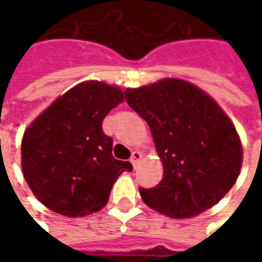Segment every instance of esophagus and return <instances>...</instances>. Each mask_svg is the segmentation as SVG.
I'll return each instance as SVG.
<instances>
[{
  "label": "esophagus",
  "mask_w": 262,
  "mask_h": 262,
  "mask_svg": "<svg viewBox=\"0 0 262 262\" xmlns=\"http://www.w3.org/2000/svg\"><path fill=\"white\" fill-rule=\"evenodd\" d=\"M143 154L140 153V151H133L132 153V157H130V163L133 164V167H136V164L142 160Z\"/></svg>",
  "instance_id": "1"
}]
</instances>
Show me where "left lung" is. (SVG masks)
Returning a JSON list of instances; mask_svg holds the SVG:
<instances>
[{
  "mask_svg": "<svg viewBox=\"0 0 262 262\" xmlns=\"http://www.w3.org/2000/svg\"><path fill=\"white\" fill-rule=\"evenodd\" d=\"M126 102L148 123L164 165L159 185L139 188L150 208L174 219L202 213L234 185L240 139L212 98L187 81L165 78L127 88Z\"/></svg>",
  "mask_w": 262,
  "mask_h": 262,
  "instance_id": "1",
  "label": "left lung"
}]
</instances>
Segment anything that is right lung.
Wrapping results in <instances>:
<instances>
[{
  "mask_svg": "<svg viewBox=\"0 0 262 262\" xmlns=\"http://www.w3.org/2000/svg\"><path fill=\"white\" fill-rule=\"evenodd\" d=\"M123 92L99 81H86L54 101L24 135L22 171L40 202L70 217L102 209L115 181L129 161L112 156V137L102 120Z\"/></svg>",
  "mask_w": 262,
  "mask_h": 262,
  "instance_id": "1",
  "label": "right lung"
}]
</instances>
